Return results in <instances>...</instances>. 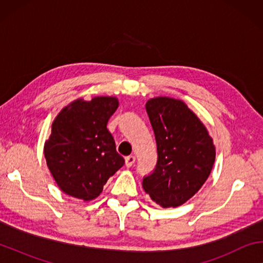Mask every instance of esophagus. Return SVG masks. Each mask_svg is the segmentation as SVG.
Wrapping results in <instances>:
<instances>
[{
    "label": "esophagus",
    "mask_w": 263,
    "mask_h": 263,
    "mask_svg": "<svg viewBox=\"0 0 263 263\" xmlns=\"http://www.w3.org/2000/svg\"><path fill=\"white\" fill-rule=\"evenodd\" d=\"M136 162V157L135 155H128L125 158V164L126 167H132V164Z\"/></svg>",
    "instance_id": "1"
}]
</instances>
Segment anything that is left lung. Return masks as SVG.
Returning a JSON list of instances; mask_svg holds the SVG:
<instances>
[{"label":"left lung","instance_id":"1","mask_svg":"<svg viewBox=\"0 0 263 263\" xmlns=\"http://www.w3.org/2000/svg\"><path fill=\"white\" fill-rule=\"evenodd\" d=\"M158 148L154 172L142 188L162 208H176L205 183L216 159L206 127L183 101L154 97L146 103Z\"/></svg>","mask_w":263,"mask_h":263}]
</instances>
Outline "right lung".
I'll list each match as a JSON object with an SVG mask.
<instances>
[{
    "label": "right lung",
    "mask_w": 263,
    "mask_h": 263,
    "mask_svg": "<svg viewBox=\"0 0 263 263\" xmlns=\"http://www.w3.org/2000/svg\"><path fill=\"white\" fill-rule=\"evenodd\" d=\"M118 104L114 96L79 99L53 121L44 155L53 179L65 194L86 202L95 199L109 177L123 167L124 159L106 127Z\"/></svg>",
    "instance_id": "obj_1"
}]
</instances>
